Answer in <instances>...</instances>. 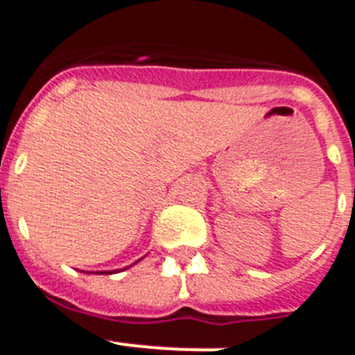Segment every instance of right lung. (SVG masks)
Listing matches in <instances>:
<instances>
[{
  "label": "right lung",
  "instance_id": "obj_1",
  "mask_svg": "<svg viewBox=\"0 0 355 355\" xmlns=\"http://www.w3.org/2000/svg\"><path fill=\"white\" fill-rule=\"evenodd\" d=\"M85 273H94V272H85ZM96 273H112V272H96Z\"/></svg>",
  "mask_w": 355,
  "mask_h": 355
}]
</instances>
